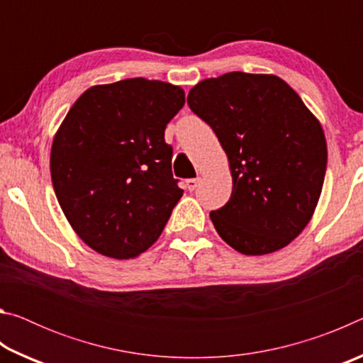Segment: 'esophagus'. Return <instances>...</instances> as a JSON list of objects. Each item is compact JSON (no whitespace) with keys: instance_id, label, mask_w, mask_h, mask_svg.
Masks as SVG:
<instances>
[{"instance_id":"esophagus-1","label":"esophagus","mask_w":363,"mask_h":363,"mask_svg":"<svg viewBox=\"0 0 363 363\" xmlns=\"http://www.w3.org/2000/svg\"><path fill=\"white\" fill-rule=\"evenodd\" d=\"M200 186V177H195V179H187V189L189 190H195Z\"/></svg>"}]
</instances>
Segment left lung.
<instances>
[{
  "label": "left lung",
  "instance_id": "obj_1",
  "mask_svg": "<svg viewBox=\"0 0 363 363\" xmlns=\"http://www.w3.org/2000/svg\"><path fill=\"white\" fill-rule=\"evenodd\" d=\"M187 104L213 128L229 160L232 195L210 213L219 237L248 256L291 243L322 194L327 140L320 121L290 84L266 73L203 79Z\"/></svg>",
  "mask_w": 363,
  "mask_h": 363
}]
</instances>
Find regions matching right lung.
Wrapping results in <instances>:
<instances>
[{
	"label": "right lung",
	"mask_w": 363,
	"mask_h": 363,
	"mask_svg": "<svg viewBox=\"0 0 363 363\" xmlns=\"http://www.w3.org/2000/svg\"><path fill=\"white\" fill-rule=\"evenodd\" d=\"M184 102L179 86L128 78L91 86L60 123L51 147L54 192L97 253L130 259L163 232L184 192L164 128Z\"/></svg>",
	"instance_id": "1"
}]
</instances>
